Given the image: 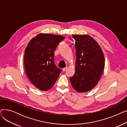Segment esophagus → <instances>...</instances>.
Listing matches in <instances>:
<instances>
[{
  "instance_id": "34e87169",
  "label": "esophagus",
  "mask_w": 127,
  "mask_h": 127,
  "mask_svg": "<svg viewBox=\"0 0 127 127\" xmlns=\"http://www.w3.org/2000/svg\"><path fill=\"white\" fill-rule=\"evenodd\" d=\"M67 67H65V68H63L62 70H63V71H65L66 69H67Z\"/></svg>"
}]
</instances>
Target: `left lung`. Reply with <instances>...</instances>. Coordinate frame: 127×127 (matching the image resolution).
<instances>
[{
	"mask_svg": "<svg viewBox=\"0 0 127 127\" xmlns=\"http://www.w3.org/2000/svg\"><path fill=\"white\" fill-rule=\"evenodd\" d=\"M75 41V73L69 78L76 91H89L97 85L104 69V57L100 47L88 35H72Z\"/></svg>",
	"mask_w": 127,
	"mask_h": 127,
	"instance_id": "8db88e82",
	"label": "left lung"
}]
</instances>
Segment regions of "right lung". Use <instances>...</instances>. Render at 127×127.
Segmentation results:
<instances>
[{
    "instance_id": "1",
    "label": "right lung",
    "mask_w": 127,
    "mask_h": 127,
    "mask_svg": "<svg viewBox=\"0 0 127 127\" xmlns=\"http://www.w3.org/2000/svg\"><path fill=\"white\" fill-rule=\"evenodd\" d=\"M65 37L41 33L32 38L26 48L24 67L31 83L42 91L50 89L62 70L54 62V52Z\"/></svg>"
}]
</instances>
